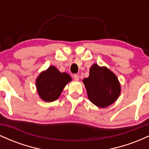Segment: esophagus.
I'll use <instances>...</instances> for the list:
<instances>
[{"label":"esophagus","instance_id":"34e87169","mask_svg":"<svg viewBox=\"0 0 149 149\" xmlns=\"http://www.w3.org/2000/svg\"><path fill=\"white\" fill-rule=\"evenodd\" d=\"M73 78H74V80H76V81H78V80H79V76L77 74L73 75Z\"/></svg>","mask_w":149,"mask_h":149}]
</instances>
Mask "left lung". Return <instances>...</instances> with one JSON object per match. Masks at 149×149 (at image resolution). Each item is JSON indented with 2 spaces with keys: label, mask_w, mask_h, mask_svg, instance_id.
Instances as JSON below:
<instances>
[{
  "label": "left lung",
  "mask_w": 149,
  "mask_h": 149,
  "mask_svg": "<svg viewBox=\"0 0 149 149\" xmlns=\"http://www.w3.org/2000/svg\"><path fill=\"white\" fill-rule=\"evenodd\" d=\"M88 99L97 107L106 108L118 100L121 86L116 74L106 66L94 64L88 78L83 80Z\"/></svg>",
  "instance_id": "left-lung-1"
}]
</instances>
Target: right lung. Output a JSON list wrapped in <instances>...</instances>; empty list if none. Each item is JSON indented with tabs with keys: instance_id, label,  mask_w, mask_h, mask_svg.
<instances>
[{
	"instance_id": "obj_1",
	"label": "right lung",
	"mask_w": 149,
	"mask_h": 149,
	"mask_svg": "<svg viewBox=\"0 0 149 149\" xmlns=\"http://www.w3.org/2000/svg\"><path fill=\"white\" fill-rule=\"evenodd\" d=\"M72 80L66 73H61L55 66H50L42 71L36 80L38 96L46 102L57 100L66 85Z\"/></svg>"
}]
</instances>
